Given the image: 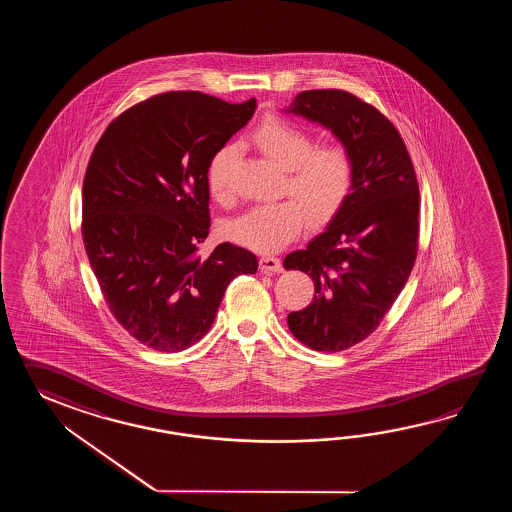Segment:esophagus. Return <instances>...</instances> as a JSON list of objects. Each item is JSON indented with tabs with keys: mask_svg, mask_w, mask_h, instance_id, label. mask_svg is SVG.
Here are the masks:
<instances>
[{
	"mask_svg": "<svg viewBox=\"0 0 512 512\" xmlns=\"http://www.w3.org/2000/svg\"><path fill=\"white\" fill-rule=\"evenodd\" d=\"M260 271L263 272V274H272V272H282V261H280V258H274V256H261Z\"/></svg>",
	"mask_w": 512,
	"mask_h": 512,
	"instance_id": "obj_1",
	"label": "esophagus"
}]
</instances>
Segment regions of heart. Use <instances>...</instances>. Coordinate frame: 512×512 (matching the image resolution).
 <instances>
[{"instance_id":"b5f03b06","label":"heart","mask_w":512,"mask_h":512,"mask_svg":"<svg viewBox=\"0 0 512 512\" xmlns=\"http://www.w3.org/2000/svg\"><path fill=\"white\" fill-rule=\"evenodd\" d=\"M252 141L267 157L285 168L283 197L274 203L251 208L227 223L230 240L260 252H276L296 240L307 219L320 221L337 210L348 197L355 177V161L340 142L315 146V135L298 122L269 115L252 131ZM236 144H221L210 155L207 185L210 196L221 205L234 197L230 168L236 161Z\"/></svg>"}]
</instances>
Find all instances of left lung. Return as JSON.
<instances>
[{"mask_svg":"<svg viewBox=\"0 0 512 512\" xmlns=\"http://www.w3.org/2000/svg\"><path fill=\"white\" fill-rule=\"evenodd\" d=\"M287 113L322 124L348 148L355 177L326 230L283 267L309 274L313 302L287 316L302 344L335 353L368 338L403 291L419 240V185L403 137L342 89L298 93Z\"/></svg>","mask_w":512,"mask_h":512,"instance_id":"obj_1","label":"left lung"}]
</instances>
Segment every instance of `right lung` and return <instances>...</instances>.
I'll return each instance as SVG.
<instances>
[{
	"mask_svg": "<svg viewBox=\"0 0 512 512\" xmlns=\"http://www.w3.org/2000/svg\"><path fill=\"white\" fill-rule=\"evenodd\" d=\"M256 111L199 91H168L109 124L87 164L82 238L111 315L144 346L175 353L205 337L229 283L258 271L251 251L208 258L207 164Z\"/></svg>",
	"mask_w": 512,
	"mask_h": 512,
	"instance_id": "right-lung-1",
	"label": "right lung"
}]
</instances>
